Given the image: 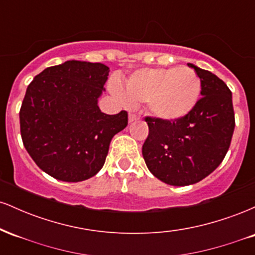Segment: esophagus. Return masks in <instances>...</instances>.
Segmentation results:
<instances>
[{"label": "esophagus", "instance_id": "esophagus-1", "mask_svg": "<svg viewBox=\"0 0 255 255\" xmlns=\"http://www.w3.org/2000/svg\"><path fill=\"white\" fill-rule=\"evenodd\" d=\"M135 120H137V116L135 115V114L129 113V115H128V121L133 122V121H135Z\"/></svg>", "mask_w": 255, "mask_h": 255}]
</instances>
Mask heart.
<instances>
[{
  "label": "heart",
  "mask_w": 255,
  "mask_h": 255,
  "mask_svg": "<svg viewBox=\"0 0 255 255\" xmlns=\"http://www.w3.org/2000/svg\"><path fill=\"white\" fill-rule=\"evenodd\" d=\"M110 83V90L127 104L146 103L154 118L175 121L191 111L200 96L201 85L194 71L180 68H147L134 72L125 83Z\"/></svg>",
  "instance_id": "1"
}]
</instances>
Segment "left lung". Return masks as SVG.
<instances>
[{"label":"left lung","mask_w":255,"mask_h":255,"mask_svg":"<svg viewBox=\"0 0 255 255\" xmlns=\"http://www.w3.org/2000/svg\"><path fill=\"white\" fill-rule=\"evenodd\" d=\"M200 79L201 97L183 118L146 116L148 135L142 156L148 170L171 186H188L209 176L227 154L235 128L231 91L211 72L188 63Z\"/></svg>","instance_id":"obj_1"}]
</instances>
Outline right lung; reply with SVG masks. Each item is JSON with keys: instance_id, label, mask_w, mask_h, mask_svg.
I'll list each match as a JSON object with an SVG mask.
<instances>
[{"instance_id": "obj_1", "label": "right lung", "mask_w": 255, "mask_h": 255, "mask_svg": "<svg viewBox=\"0 0 255 255\" xmlns=\"http://www.w3.org/2000/svg\"><path fill=\"white\" fill-rule=\"evenodd\" d=\"M103 63L67 61L36 75L20 108V133L36 164L57 180L79 182L104 165L127 111L102 113L97 102L109 75Z\"/></svg>"}]
</instances>
